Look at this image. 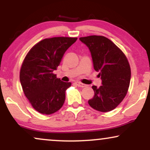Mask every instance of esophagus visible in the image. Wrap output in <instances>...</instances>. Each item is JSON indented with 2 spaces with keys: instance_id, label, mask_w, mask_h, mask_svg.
Returning <instances> with one entry per match:
<instances>
[{
  "instance_id": "esophagus-1",
  "label": "esophagus",
  "mask_w": 150,
  "mask_h": 150,
  "mask_svg": "<svg viewBox=\"0 0 150 150\" xmlns=\"http://www.w3.org/2000/svg\"><path fill=\"white\" fill-rule=\"evenodd\" d=\"M75 83H76V85L78 86V87H85L86 86H87L86 85H85V84L81 83L80 82H76Z\"/></svg>"
}]
</instances>
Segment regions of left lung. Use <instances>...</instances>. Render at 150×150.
<instances>
[{
    "mask_svg": "<svg viewBox=\"0 0 150 150\" xmlns=\"http://www.w3.org/2000/svg\"><path fill=\"white\" fill-rule=\"evenodd\" d=\"M80 40L88 47L93 66L99 73L102 85L99 87L92 86L94 95L88 104L101 112L111 111L123 101L130 85L131 72L127 58L103 36L80 37Z\"/></svg>",
    "mask_w": 150,
    "mask_h": 150,
    "instance_id": "obj_1",
    "label": "left lung"
}]
</instances>
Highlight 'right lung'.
<instances>
[{
    "label": "right lung",
    "instance_id": "right-lung-1",
    "mask_svg": "<svg viewBox=\"0 0 150 150\" xmlns=\"http://www.w3.org/2000/svg\"><path fill=\"white\" fill-rule=\"evenodd\" d=\"M77 38L53 37L37 43L27 53L20 69V80L26 97L38 112L49 115L63 106L65 90L71 82H65L53 73L65 51Z\"/></svg>",
    "mask_w": 150,
    "mask_h": 150
}]
</instances>
